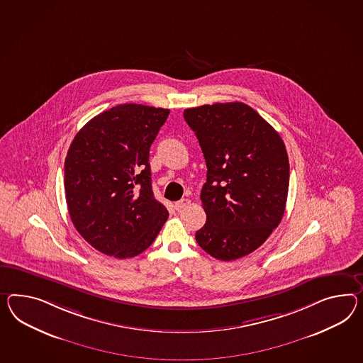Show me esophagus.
<instances>
[{
  "label": "esophagus",
  "mask_w": 363,
  "mask_h": 363,
  "mask_svg": "<svg viewBox=\"0 0 363 363\" xmlns=\"http://www.w3.org/2000/svg\"><path fill=\"white\" fill-rule=\"evenodd\" d=\"M189 204H191V200L182 199V200H179V201L175 203V209H177V211H182V209H184V208H186Z\"/></svg>",
  "instance_id": "esophagus-1"
}]
</instances>
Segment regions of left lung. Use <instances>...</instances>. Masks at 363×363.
Here are the masks:
<instances>
[{
  "label": "left lung",
  "mask_w": 363,
  "mask_h": 363,
  "mask_svg": "<svg viewBox=\"0 0 363 363\" xmlns=\"http://www.w3.org/2000/svg\"><path fill=\"white\" fill-rule=\"evenodd\" d=\"M206 163L201 203L206 223L199 246L220 260L257 250L279 225L287 203L289 163L279 133L243 103L184 111Z\"/></svg>",
  "instance_id": "1"
}]
</instances>
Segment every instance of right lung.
Masks as SVG:
<instances>
[{"label": "right lung", "mask_w": 363, "mask_h": 363, "mask_svg": "<svg viewBox=\"0 0 363 363\" xmlns=\"http://www.w3.org/2000/svg\"><path fill=\"white\" fill-rule=\"evenodd\" d=\"M169 111L122 104L74 135L65 162V200L76 230L118 259L146 250L167 221L151 189L150 146Z\"/></svg>", "instance_id": "1"}]
</instances>
